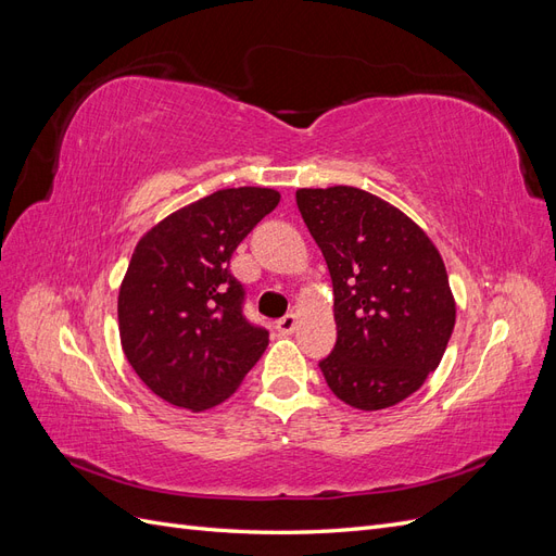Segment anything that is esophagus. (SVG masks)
I'll return each mask as SVG.
<instances>
[{"label": "esophagus", "instance_id": "1", "mask_svg": "<svg viewBox=\"0 0 556 556\" xmlns=\"http://www.w3.org/2000/svg\"><path fill=\"white\" fill-rule=\"evenodd\" d=\"M296 323H299L296 315H294V313H288V315L278 319V323H276V329H278L282 336H288V333H292V331L296 329Z\"/></svg>", "mask_w": 556, "mask_h": 556}]
</instances>
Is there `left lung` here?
Returning <instances> with one entry per match:
<instances>
[{
  "label": "left lung",
  "instance_id": "left-lung-1",
  "mask_svg": "<svg viewBox=\"0 0 556 556\" xmlns=\"http://www.w3.org/2000/svg\"><path fill=\"white\" fill-rule=\"evenodd\" d=\"M296 206L333 285L339 336L319 371L348 406L390 408L435 371L454 329L439 250L408 215L348 185L296 190Z\"/></svg>",
  "mask_w": 556,
  "mask_h": 556
}]
</instances>
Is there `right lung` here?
<instances>
[{"instance_id":"1","label":"right lung","mask_w":556,"mask_h":556,"mask_svg":"<svg viewBox=\"0 0 556 556\" xmlns=\"http://www.w3.org/2000/svg\"><path fill=\"white\" fill-rule=\"evenodd\" d=\"M280 194L217 190L150 229L117 296L125 357L160 399L204 410L225 401L268 345L243 313L245 288L229 260Z\"/></svg>"}]
</instances>
